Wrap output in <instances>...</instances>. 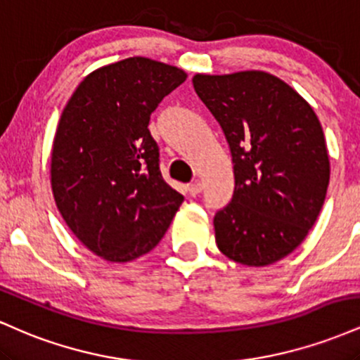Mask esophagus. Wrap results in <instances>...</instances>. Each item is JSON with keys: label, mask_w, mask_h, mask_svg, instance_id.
<instances>
[{"label": "esophagus", "mask_w": 360, "mask_h": 360, "mask_svg": "<svg viewBox=\"0 0 360 360\" xmlns=\"http://www.w3.org/2000/svg\"><path fill=\"white\" fill-rule=\"evenodd\" d=\"M201 189H203V186H201L200 181H194V183H191L188 186V191L191 196H198V194L201 193Z\"/></svg>", "instance_id": "obj_1"}]
</instances>
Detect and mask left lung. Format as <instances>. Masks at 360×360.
<instances>
[{"label":"left lung","mask_w":360,"mask_h":360,"mask_svg":"<svg viewBox=\"0 0 360 360\" xmlns=\"http://www.w3.org/2000/svg\"><path fill=\"white\" fill-rule=\"evenodd\" d=\"M193 86L233 162V196L213 220L218 249L243 266L278 262L323 206L330 160L320 120L291 86L262 71L196 74Z\"/></svg>","instance_id":"obj_1"}]
</instances>
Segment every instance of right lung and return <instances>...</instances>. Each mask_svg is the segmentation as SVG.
Segmentation results:
<instances>
[{"label":"right lung","mask_w":360,"mask_h":360,"mask_svg":"<svg viewBox=\"0 0 360 360\" xmlns=\"http://www.w3.org/2000/svg\"><path fill=\"white\" fill-rule=\"evenodd\" d=\"M186 81L174 65L130 57L96 69L62 111L52 147L56 205L84 247L110 262L150 252L184 196L162 179L150 115Z\"/></svg>","instance_id":"add662e5"}]
</instances>
